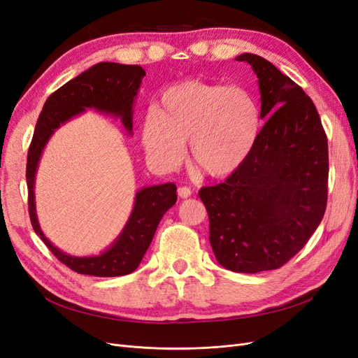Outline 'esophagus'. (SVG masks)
Segmentation results:
<instances>
[{
  "mask_svg": "<svg viewBox=\"0 0 358 358\" xmlns=\"http://www.w3.org/2000/svg\"><path fill=\"white\" fill-rule=\"evenodd\" d=\"M192 194V191H191V188H188V187H179L178 188V196L180 197V199H188L189 196Z\"/></svg>",
  "mask_w": 358,
  "mask_h": 358,
  "instance_id": "esophagus-1",
  "label": "esophagus"
}]
</instances>
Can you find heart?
<instances>
[{
  "instance_id": "1",
  "label": "heart",
  "mask_w": 358,
  "mask_h": 358,
  "mask_svg": "<svg viewBox=\"0 0 358 358\" xmlns=\"http://www.w3.org/2000/svg\"><path fill=\"white\" fill-rule=\"evenodd\" d=\"M262 131L254 96L236 86L182 80L162 91L140 127L148 161L161 171L175 170L189 140L191 159L212 178L239 170Z\"/></svg>"
}]
</instances>
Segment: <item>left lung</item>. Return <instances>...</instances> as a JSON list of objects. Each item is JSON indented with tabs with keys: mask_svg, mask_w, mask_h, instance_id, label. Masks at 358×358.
<instances>
[{
	"mask_svg": "<svg viewBox=\"0 0 358 358\" xmlns=\"http://www.w3.org/2000/svg\"><path fill=\"white\" fill-rule=\"evenodd\" d=\"M268 117L245 164L199 196L218 263L237 273L284 266L318 229L327 206L329 149L315 104L272 62L242 53Z\"/></svg>",
	"mask_w": 358,
	"mask_h": 358,
	"instance_id": "8db88e82",
	"label": "left lung"
}]
</instances>
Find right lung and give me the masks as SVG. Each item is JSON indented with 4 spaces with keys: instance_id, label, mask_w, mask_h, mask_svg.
Returning a JSON list of instances; mask_svg holds the SVG:
<instances>
[{
    "instance_id": "add662e5",
    "label": "right lung",
    "mask_w": 358,
    "mask_h": 358,
    "mask_svg": "<svg viewBox=\"0 0 358 358\" xmlns=\"http://www.w3.org/2000/svg\"><path fill=\"white\" fill-rule=\"evenodd\" d=\"M146 71L140 66L99 62L62 85L46 100L37 119L28 150L27 183L32 229L61 263L82 275L112 278L134 272L154 239L164 213L178 200L176 185L171 182L137 189L133 210L122 231L96 255H69L53 245L43 233L36 210V175L43 150L58 128L92 109L121 121L128 136H133L134 101Z\"/></svg>"
}]
</instances>
